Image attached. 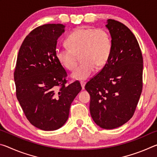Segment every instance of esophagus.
<instances>
[{"instance_id":"1","label":"esophagus","mask_w":157,"mask_h":157,"mask_svg":"<svg viewBox=\"0 0 157 157\" xmlns=\"http://www.w3.org/2000/svg\"><path fill=\"white\" fill-rule=\"evenodd\" d=\"M81 86H82V89H84V87H85V82H81Z\"/></svg>"}]
</instances>
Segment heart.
<instances>
[{"label":"heart","mask_w":157,"mask_h":157,"mask_svg":"<svg viewBox=\"0 0 157 157\" xmlns=\"http://www.w3.org/2000/svg\"><path fill=\"white\" fill-rule=\"evenodd\" d=\"M67 48H57L55 55L63 67L73 71L78 64V56L82 63L71 75L77 80H85L107 63L111 52V39L102 28H78L66 40Z\"/></svg>","instance_id":"1"}]
</instances>
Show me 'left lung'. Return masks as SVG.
I'll list each match as a JSON object with an SVG mask.
<instances>
[{
	"label": "left lung",
	"mask_w": 157,
	"mask_h": 157,
	"mask_svg": "<svg viewBox=\"0 0 157 157\" xmlns=\"http://www.w3.org/2000/svg\"><path fill=\"white\" fill-rule=\"evenodd\" d=\"M111 52L99 73L85 85L91 96L90 113L103 129L122 126L134 115L143 89V61L137 39L119 21L108 19Z\"/></svg>",
	"instance_id": "obj_1"
}]
</instances>
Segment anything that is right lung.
Segmentation results:
<instances>
[{
	"mask_svg": "<svg viewBox=\"0 0 157 157\" xmlns=\"http://www.w3.org/2000/svg\"><path fill=\"white\" fill-rule=\"evenodd\" d=\"M64 28L52 23L34 29L21 44L14 73L17 98L26 118L44 131L65 124L71 103L82 90L78 81L66 86L67 73L55 55Z\"/></svg>",
	"mask_w": 157,
	"mask_h": 157,
	"instance_id": "1",
	"label": "right lung"
}]
</instances>
